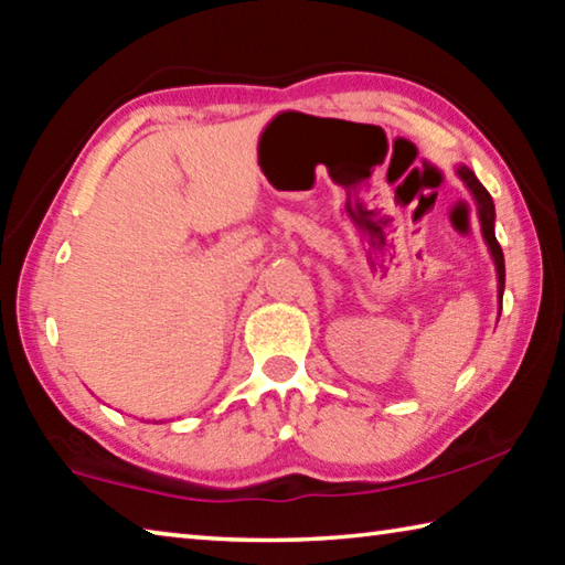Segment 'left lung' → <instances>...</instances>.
Instances as JSON below:
<instances>
[{
  "instance_id": "8db88e82",
  "label": "left lung",
  "mask_w": 565,
  "mask_h": 565,
  "mask_svg": "<svg viewBox=\"0 0 565 565\" xmlns=\"http://www.w3.org/2000/svg\"><path fill=\"white\" fill-rule=\"evenodd\" d=\"M458 177L463 179V184L471 189V194L478 204V218H481V232L486 244L491 248V256L495 262V271H499V299H503V284H505V266H503V252H501V244L495 242V232H493V218H495V209H493V199L489 191L483 189L481 181L476 179V174L471 169L466 167H458Z\"/></svg>"
}]
</instances>
